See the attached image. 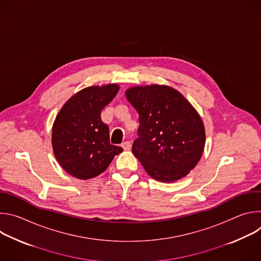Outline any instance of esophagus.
<instances>
[{"label": "esophagus", "mask_w": 261, "mask_h": 261, "mask_svg": "<svg viewBox=\"0 0 261 261\" xmlns=\"http://www.w3.org/2000/svg\"><path fill=\"white\" fill-rule=\"evenodd\" d=\"M122 147L124 148V150H130L131 147V142L130 141H125L122 143Z\"/></svg>", "instance_id": "1"}]
</instances>
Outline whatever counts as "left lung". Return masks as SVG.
Returning <instances> with one entry per match:
<instances>
[{
	"instance_id": "1",
	"label": "left lung",
	"mask_w": 261,
	"mask_h": 261,
	"mask_svg": "<svg viewBox=\"0 0 261 261\" xmlns=\"http://www.w3.org/2000/svg\"><path fill=\"white\" fill-rule=\"evenodd\" d=\"M126 97L138 113L132 152L153 178L170 182L187 175L201 158L205 132L193 106L167 86L135 87Z\"/></svg>"
}]
</instances>
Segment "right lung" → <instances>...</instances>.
Masks as SVG:
<instances>
[{
	"label": "right lung",
	"mask_w": 261,
	"mask_h": 261,
	"mask_svg": "<svg viewBox=\"0 0 261 261\" xmlns=\"http://www.w3.org/2000/svg\"><path fill=\"white\" fill-rule=\"evenodd\" d=\"M119 86L89 87L63 106L53 128L54 153L60 165L81 179L102 173L123 148L110 144L109 128L101 110L113 100Z\"/></svg>",
	"instance_id": "1"
}]
</instances>
